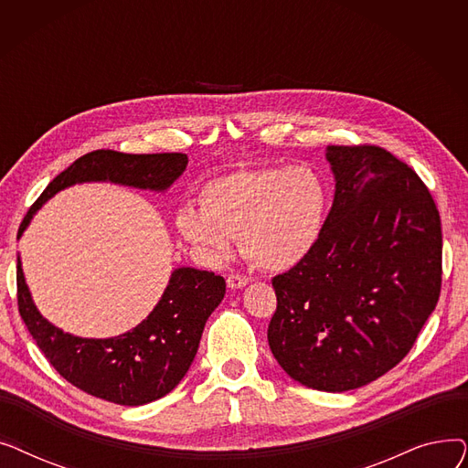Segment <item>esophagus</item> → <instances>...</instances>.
I'll list each match as a JSON object with an SVG mask.
<instances>
[{
    "label": "esophagus",
    "instance_id": "obj_1",
    "mask_svg": "<svg viewBox=\"0 0 468 468\" xmlns=\"http://www.w3.org/2000/svg\"><path fill=\"white\" fill-rule=\"evenodd\" d=\"M250 282V279L249 277H244V275H237V273H233V275H229L228 277V286L231 288V290H239V288H244Z\"/></svg>",
    "mask_w": 468,
    "mask_h": 468
}]
</instances>
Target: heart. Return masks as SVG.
Masks as SVG:
<instances>
[{"label": "heart", "mask_w": 468, "mask_h": 468, "mask_svg": "<svg viewBox=\"0 0 468 468\" xmlns=\"http://www.w3.org/2000/svg\"><path fill=\"white\" fill-rule=\"evenodd\" d=\"M328 205V186L311 166H244L207 182L201 208L182 207L176 229L210 258L226 256L239 235L250 261L286 271L316 247Z\"/></svg>", "instance_id": "b5f03b06"}]
</instances>
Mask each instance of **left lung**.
Returning a JSON list of instances; mask_svg holds the SVG:
<instances>
[{
    "instance_id": "1",
    "label": "left lung",
    "mask_w": 468,
    "mask_h": 468,
    "mask_svg": "<svg viewBox=\"0 0 468 468\" xmlns=\"http://www.w3.org/2000/svg\"><path fill=\"white\" fill-rule=\"evenodd\" d=\"M334 203L313 252L273 279L267 341L309 388L343 392L395 367L441 284L440 214L415 172L378 145H328Z\"/></svg>"
}]
</instances>
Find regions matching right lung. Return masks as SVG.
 I'll return each instance as SVG.
<instances>
[{
  "label": "right lung",
  "instance_id": "right-lung-1",
  "mask_svg": "<svg viewBox=\"0 0 468 468\" xmlns=\"http://www.w3.org/2000/svg\"><path fill=\"white\" fill-rule=\"evenodd\" d=\"M187 166L186 154H121L96 150L73 161L45 187L24 216L18 239L34 214L58 191L85 182H110L166 191ZM226 296L224 277L195 267L172 271L159 303L133 330L106 339L62 332L37 311L16 258V298L24 324L55 370L87 395L121 406L154 402L175 388L199 349L205 324Z\"/></svg>",
  "mask_w": 468,
  "mask_h": 468
}]
</instances>
